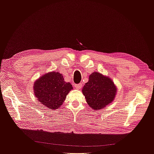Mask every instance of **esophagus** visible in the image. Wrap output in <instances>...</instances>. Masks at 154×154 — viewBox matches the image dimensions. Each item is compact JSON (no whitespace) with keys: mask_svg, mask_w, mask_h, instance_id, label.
Segmentation results:
<instances>
[{"mask_svg":"<svg viewBox=\"0 0 154 154\" xmlns=\"http://www.w3.org/2000/svg\"><path fill=\"white\" fill-rule=\"evenodd\" d=\"M75 88H77V89H80V88H82V84H76V85H75Z\"/></svg>","mask_w":154,"mask_h":154,"instance_id":"1","label":"esophagus"}]
</instances>
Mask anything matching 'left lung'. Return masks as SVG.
Instances as JSON below:
<instances>
[{
  "mask_svg": "<svg viewBox=\"0 0 154 154\" xmlns=\"http://www.w3.org/2000/svg\"><path fill=\"white\" fill-rule=\"evenodd\" d=\"M88 105L92 109L98 110L111 103L115 98L117 87L109 77L94 72L82 88Z\"/></svg>",
  "mask_w": 154,
  "mask_h": 154,
  "instance_id": "obj_1",
  "label": "left lung"
}]
</instances>
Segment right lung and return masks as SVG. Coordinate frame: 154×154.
<instances>
[{
    "instance_id": "1",
    "label": "right lung",
    "mask_w": 154,
    "mask_h": 154,
    "mask_svg": "<svg viewBox=\"0 0 154 154\" xmlns=\"http://www.w3.org/2000/svg\"><path fill=\"white\" fill-rule=\"evenodd\" d=\"M34 94L38 101L49 109L55 110L66 100L73 87L65 82L62 74L51 72L44 74L34 83Z\"/></svg>"
}]
</instances>
